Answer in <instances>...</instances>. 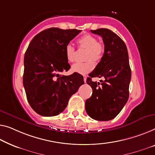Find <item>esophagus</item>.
I'll return each mask as SVG.
<instances>
[{
  "mask_svg": "<svg viewBox=\"0 0 155 155\" xmlns=\"http://www.w3.org/2000/svg\"><path fill=\"white\" fill-rule=\"evenodd\" d=\"M86 80H87V77H86V76H85L84 78V81L85 83H86Z\"/></svg>",
  "mask_w": 155,
  "mask_h": 155,
  "instance_id": "obj_1",
  "label": "esophagus"
}]
</instances>
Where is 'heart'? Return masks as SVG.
<instances>
[{
  "label": "heart",
  "instance_id": "heart-1",
  "mask_svg": "<svg viewBox=\"0 0 155 155\" xmlns=\"http://www.w3.org/2000/svg\"><path fill=\"white\" fill-rule=\"evenodd\" d=\"M77 43L80 48H87L85 54V62H78L71 67L73 72L85 75L93 70L95 64L93 61H98L102 57L104 51V46L101 42L97 41L96 37L91 34H85L78 39ZM65 57L69 63H72L74 61L75 48L71 45L65 47Z\"/></svg>",
  "mask_w": 155,
  "mask_h": 155
}]
</instances>
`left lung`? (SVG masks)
Returning a JSON list of instances; mask_svg holds the SVG:
<instances>
[{"label":"left lung","mask_w":155,"mask_h":155,"mask_svg":"<svg viewBox=\"0 0 155 155\" xmlns=\"http://www.w3.org/2000/svg\"><path fill=\"white\" fill-rule=\"evenodd\" d=\"M91 31L102 38L104 53L87 78L92 94L85 101V110L92 119L108 121L118 115L128 100L131 76L128 51L123 40L110 30L100 28ZM93 77L105 79L97 83L91 81Z\"/></svg>","instance_id":"8db88e82"}]
</instances>
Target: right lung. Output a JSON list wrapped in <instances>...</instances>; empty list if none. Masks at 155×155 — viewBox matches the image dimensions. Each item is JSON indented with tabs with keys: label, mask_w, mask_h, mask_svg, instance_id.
Masks as SVG:
<instances>
[{
	"label": "right lung",
	"mask_w": 155,
	"mask_h": 155,
	"mask_svg": "<svg viewBox=\"0 0 155 155\" xmlns=\"http://www.w3.org/2000/svg\"><path fill=\"white\" fill-rule=\"evenodd\" d=\"M81 31L51 28L40 32L29 44L24 55L23 84L32 108L42 116H55L84 84L81 74H60L68 71L65 47Z\"/></svg>",
	"instance_id": "1"
}]
</instances>
